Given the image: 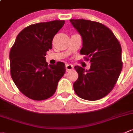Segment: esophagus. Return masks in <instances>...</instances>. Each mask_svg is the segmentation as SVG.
Listing matches in <instances>:
<instances>
[{
	"mask_svg": "<svg viewBox=\"0 0 133 133\" xmlns=\"http://www.w3.org/2000/svg\"><path fill=\"white\" fill-rule=\"evenodd\" d=\"M74 69V66L71 64H66V72H69V71L72 70Z\"/></svg>",
	"mask_w": 133,
	"mask_h": 133,
	"instance_id": "esophagus-1",
	"label": "esophagus"
}]
</instances>
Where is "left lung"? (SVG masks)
Returning <instances> with one entry per match:
<instances>
[{
	"mask_svg": "<svg viewBox=\"0 0 133 133\" xmlns=\"http://www.w3.org/2000/svg\"><path fill=\"white\" fill-rule=\"evenodd\" d=\"M83 39L80 54L90 61L89 70L76 66L79 77L74 83L80 98L97 101L111 91L122 69V48L113 32L101 23L84 19H70Z\"/></svg>",
	"mask_w": 133,
	"mask_h": 133,
	"instance_id": "obj_1",
	"label": "left lung"
}]
</instances>
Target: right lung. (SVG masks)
Masks as SVG:
<instances>
[{"instance_id": "obj_1", "label": "right lung", "mask_w": 133, "mask_h": 133, "mask_svg": "<svg viewBox=\"0 0 133 133\" xmlns=\"http://www.w3.org/2000/svg\"><path fill=\"white\" fill-rule=\"evenodd\" d=\"M65 22L53 20L27 26L18 35L11 49V76L18 90L31 99L42 101L52 96L65 74L64 63L48 65L45 57Z\"/></svg>"}]
</instances>
